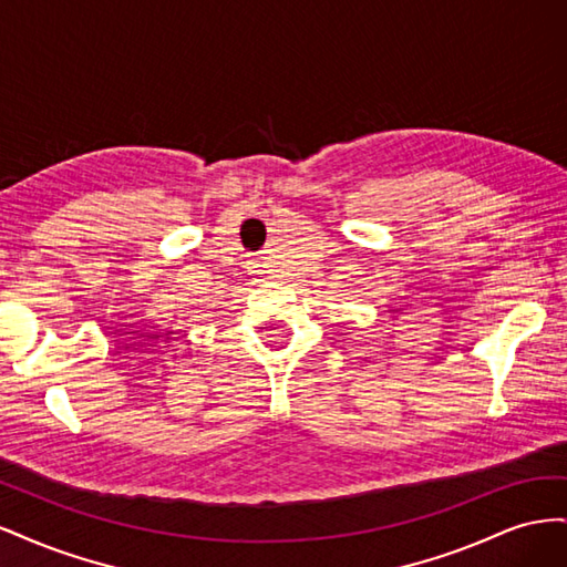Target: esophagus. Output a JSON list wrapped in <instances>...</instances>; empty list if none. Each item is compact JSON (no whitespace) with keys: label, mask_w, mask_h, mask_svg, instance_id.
<instances>
[{"label":"esophagus","mask_w":567,"mask_h":567,"mask_svg":"<svg viewBox=\"0 0 567 567\" xmlns=\"http://www.w3.org/2000/svg\"><path fill=\"white\" fill-rule=\"evenodd\" d=\"M260 265H252V271H262V269H257Z\"/></svg>","instance_id":"esophagus-1"}]
</instances>
